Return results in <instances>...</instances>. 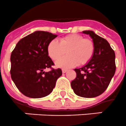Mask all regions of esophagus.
Listing matches in <instances>:
<instances>
[{"label": "esophagus", "instance_id": "1", "mask_svg": "<svg viewBox=\"0 0 126 126\" xmlns=\"http://www.w3.org/2000/svg\"><path fill=\"white\" fill-rule=\"evenodd\" d=\"M67 71H68V69H62V71L63 73H65Z\"/></svg>", "mask_w": 126, "mask_h": 126}]
</instances>
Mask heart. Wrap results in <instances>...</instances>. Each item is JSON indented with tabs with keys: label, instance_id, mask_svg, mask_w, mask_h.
Instances as JSON below:
<instances>
[{
	"label": "heart",
	"instance_id": "1",
	"mask_svg": "<svg viewBox=\"0 0 126 126\" xmlns=\"http://www.w3.org/2000/svg\"><path fill=\"white\" fill-rule=\"evenodd\" d=\"M94 50L92 40L77 34L64 36L58 42L52 40L47 46L48 55L54 61L62 58L66 51L67 56L56 62L57 67L62 68L87 64L93 57Z\"/></svg>",
	"mask_w": 126,
	"mask_h": 126
}]
</instances>
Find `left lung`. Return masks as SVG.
Listing matches in <instances>:
<instances>
[{"mask_svg": "<svg viewBox=\"0 0 126 126\" xmlns=\"http://www.w3.org/2000/svg\"><path fill=\"white\" fill-rule=\"evenodd\" d=\"M93 40L95 50L91 60L82 68L75 69L77 76L71 82L75 94L82 97H97L103 94L116 71L115 53L110 44L91 31H85Z\"/></svg>", "mask_w": 126, "mask_h": 126, "instance_id": "obj_1", "label": "left lung"}]
</instances>
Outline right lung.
Masks as SVG:
<instances>
[{
    "instance_id": "add662e5",
    "label": "right lung",
    "mask_w": 126,
    "mask_h": 126,
    "mask_svg": "<svg viewBox=\"0 0 126 126\" xmlns=\"http://www.w3.org/2000/svg\"><path fill=\"white\" fill-rule=\"evenodd\" d=\"M57 35L36 31L19 41L11 54V77L23 94L31 98L49 95L62 74L60 68H51L54 63L47 53L48 44ZM51 68L46 72L44 69Z\"/></svg>"
}]
</instances>
